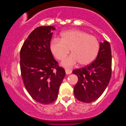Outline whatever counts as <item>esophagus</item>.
<instances>
[{"mask_svg":"<svg viewBox=\"0 0 126 126\" xmlns=\"http://www.w3.org/2000/svg\"><path fill=\"white\" fill-rule=\"evenodd\" d=\"M72 70L69 69H65V73H66V75H70V74L72 73Z\"/></svg>","mask_w":126,"mask_h":126,"instance_id":"esophagus-1","label":"esophagus"}]
</instances>
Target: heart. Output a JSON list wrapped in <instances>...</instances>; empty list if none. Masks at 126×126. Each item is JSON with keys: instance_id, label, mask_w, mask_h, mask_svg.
Wrapping results in <instances>:
<instances>
[{"instance_id": "obj_1", "label": "heart", "mask_w": 126, "mask_h": 126, "mask_svg": "<svg viewBox=\"0 0 126 126\" xmlns=\"http://www.w3.org/2000/svg\"><path fill=\"white\" fill-rule=\"evenodd\" d=\"M61 39L54 38L50 43V50L57 59L61 60L69 53H72L61 62V65L70 68L80 63L88 65L97 57L99 42L95 37L80 30H69L62 32Z\"/></svg>"}]
</instances>
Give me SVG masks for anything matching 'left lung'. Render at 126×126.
I'll return each mask as SVG.
<instances>
[{"label":"left lung","instance_id":"1","mask_svg":"<svg viewBox=\"0 0 126 126\" xmlns=\"http://www.w3.org/2000/svg\"><path fill=\"white\" fill-rule=\"evenodd\" d=\"M112 56L110 43H100L96 60L88 66L73 70L78 77L74 87L75 96L81 102L89 103L97 100L109 84L111 77Z\"/></svg>","mask_w":126,"mask_h":126}]
</instances>
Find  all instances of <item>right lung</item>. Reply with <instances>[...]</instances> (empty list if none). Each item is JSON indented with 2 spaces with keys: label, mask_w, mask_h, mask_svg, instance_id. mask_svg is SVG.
<instances>
[{
  "label": "right lung",
  "mask_w": 126,
  "mask_h": 126,
  "mask_svg": "<svg viewBox=\"0 0 126 126\" xmlns=\"http://www.w3.org/2000/svg\"><path fill=\"white\" fill-rule=\"evenodd\" d=\"M53 26H40L34 30L25 41L20 51L21 75L29 94L43 104L54 102L65 76L50 50Z\"/></svg>",
  "instance_id": "1"
}]
</instances>
